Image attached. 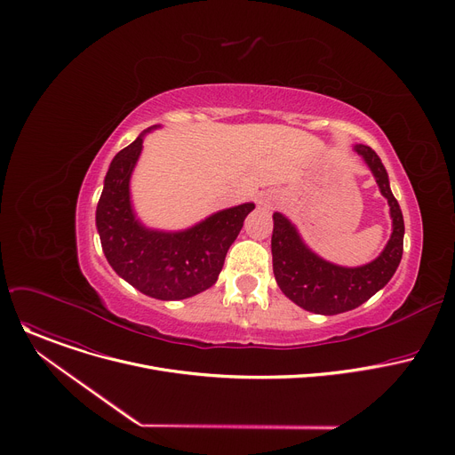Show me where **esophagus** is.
I'll return each instance as SVG.
<instances>
[{
	"instance_id": "1",
	"label": "esophagus",
	"mask_w": 455,
	"mask_h": 455,
	"mask_svg": "<svg viewBox=\"0 0 455 455\" xmlns=\"http://www.w3.org/2000/svg\"><path fill=\"white\" fill-rule=\"evenodd\" d=\"M275 194L274 192H270V190H267V192H261L259 194V205H261L263 209H272L274 205H275Z\"/></svg>"
}]
</instances>
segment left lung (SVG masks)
Returning <instances> with one entry per match:
<instances>
[{
    "instance_id": "8db88e82",
    "label": "left lung",
    "mask_w": 455,
    "mask_h": 455,
    "mask_svg": "<svg viewBox=\"0 0 455 455\" xmlns=\"http://www.w3.org/2000/svg\"><path fill=\"white\" fill-rule=\"evenodd\" d=\"M355 151L369 165L379 192L391 207L393 234L374 261L356 268L323 261L304 244L288 218L281 212L274 214L272 255L275 281L290 300L316 315H339L362 306L391 281L403 255V214L388 185L387 171L369 146L356 144Z\"/></svg>"
}]
</instances>
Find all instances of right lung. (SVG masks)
Returning a JSON list of instances; mask_svg holds the SVG:
<instances>
[{"label": "right lung", "instance_id": "1", "mask_svg": "<svg viewBox=\"0 0 455 455\" xmlns=\"http://www.w3.org/2000/svg\"><path fill=\"white\" fill-rule=\"evenodd\" d=\"M142 142L144 133L124 148L108 169L97 205L100 244L111 268L142 293L160 300L187 299L218 281L227 251L255 205L220 211L181 232L144 227L129 198V180Z\"/></svg>", "mask_w": 455, "mask_h": 455}]
</instances>
